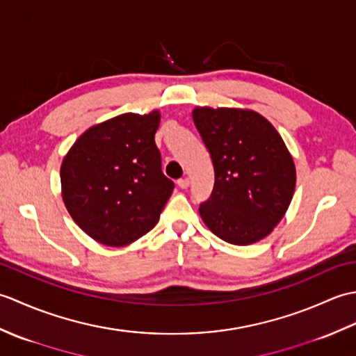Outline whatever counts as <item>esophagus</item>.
Wrapping results in <instances>:
<instances>
[{
  "mask_svg": "<svg viewBox=\"0 0 356 356\" xmlns=\"http://www.w3.org/2000/svg\"><path fill=\"white\" fill-rule=\"evenodd\" d=\"M177 185H179L180 188H182V190H186V188L190 186V180H188L186 177L179 179V180H177Z\"/></svg>",
  "mask_w": 356,
  "mask_h": 356,
  "instance_id": "obj_1",
  "label": "esophagus"
}]
</instances>
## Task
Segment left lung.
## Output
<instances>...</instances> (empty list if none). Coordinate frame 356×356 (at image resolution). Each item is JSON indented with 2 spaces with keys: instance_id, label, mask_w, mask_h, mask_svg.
Masks as SVG:
<instances>
[{
  "instance_id": "left-lung-1",
  "label": "left lung",
  "mask_w": 356,
  "mask_h": 356,
  "mask_svg": "<svg viewBox=\"0 0 356 356\" xmlns=\"http://www.w3.org/2000/svg\"><path fill=\"white\" fill-rule=\"evenodd\" d=\"M193 119L214 166L213 193L199 208L203 222L232 245L264 238L295 190V166L282 136L251 110L195 108Z\"/></svg>"
}]
</instances>
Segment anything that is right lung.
Returning a JSON list of instances; mask_svg holds the SVG:
<instances>
[{
  "label": "right lung",
  "instance_id": "1",
  "mask_svg": "<svg viewBox=\"0 0 356 356\" xmlns=\"http://www.w3.org/2000/svg\"><path fill=\"white\" fill-rule=\"evenodd\" d=\"M159 111L125 113L87 130L61 166L72 218L107 246H125L156 226L174 182L162 172Z\"/></svg>",
  "mask_w": 356,
  "mask_h": 356
}]
</instances>
